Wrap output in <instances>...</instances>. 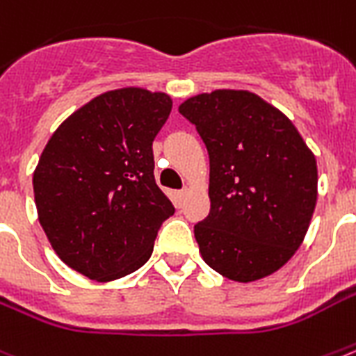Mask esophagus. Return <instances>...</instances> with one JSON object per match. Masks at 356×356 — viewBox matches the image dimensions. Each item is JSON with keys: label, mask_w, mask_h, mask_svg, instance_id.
Returning <instances> with one entry per match:
<instances>
[{"label": "esophagus", "mask_w": 356, "mask_h": 356, "mask_svg": "<svg viewBox=\"0 0 356 356\" xmlns=\"http://www.w3.org/2000/svg\"><path fill=\"white\" fill-rule=\"evenodd\" d=\"M190 193V190L188 188H183V190H179V192H175V199H177V204L181 206L183 204V201L186 199V195Z\"/></svg>", "instance_id": "obj_1"}]
</instances>
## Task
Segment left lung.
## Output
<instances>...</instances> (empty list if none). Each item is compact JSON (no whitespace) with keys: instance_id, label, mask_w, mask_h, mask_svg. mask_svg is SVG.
I'll list each match as a JSON object with an SVG mask.
<instances>
[{"instance_id":"obj_1","label":"left lung","mask_w":356,"mask_h":356,"mask_svg":"<svg viewBox=\"0 0 356 356\" xmlns=\"http://www.w3.org/2000/svg\"><path fill=\"white\" fill-rule=\"evenodd\" d=\"M210 155V213L195 224L211 270L253 282L302 244L316 204V161L295 124L248 90H213L179 106Z\"/></svg>"}]
</instances>
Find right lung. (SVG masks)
<instances>
[{"label": "right lung", "mask_w": 356, "mask_h": 356, "mask_svg": "<svg viewBox=\"0 0 356 356\" xmlns=\"http://www.w3.org/2000/svg\"><path fill=\"white\" fill-rule=\"evenodd\" d=\"M172 112L163 92L97 95L52 134L34 170L38 219L68 268L97 282L139 270L175 208L154 177L152 143Z\"/></svg>", "instance_id": "right-lung-1"}]
</instances>
